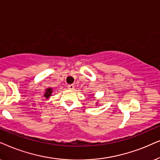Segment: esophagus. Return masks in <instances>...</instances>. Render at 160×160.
<instances>
[{
	"label": "esophagus",
	"instance_id": "obj_1",
	"mask_svg": "<svg viewBox=\"0 0 160 160\" xmlns=\"http://www.w3.org/2000/svg\"><path fill=\"white\" fill-rule=\"evenodd\" d=\"M67 88H69V89H70V90H74V85H72V84L68 85Z\"/></svg>",
	"mask_w": 160,
	"mask_h": 160
}]
</instances>
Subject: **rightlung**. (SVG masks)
Instances as JSON below:
<instances>
[{"mask_svg":"<svg viewBox=\"0 0 160 160\" xmlns=\"http://www.w3.org/2000/svg\"><path fill=\"white\" fill-rule=\"evenodd\" d=\"M52 88H49L47 89L46 92H45V93H44V97H45L46 99H48V98L51 96V94H52Z\"/></svg>","mask_w":160,"mask_h":160,"instance_id":"obj_1","label":"right lung"}]
</instances>
